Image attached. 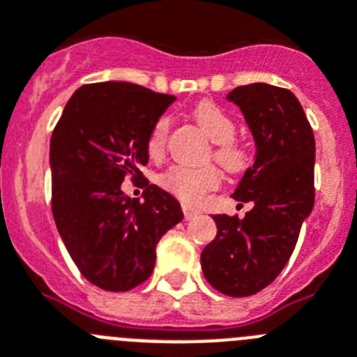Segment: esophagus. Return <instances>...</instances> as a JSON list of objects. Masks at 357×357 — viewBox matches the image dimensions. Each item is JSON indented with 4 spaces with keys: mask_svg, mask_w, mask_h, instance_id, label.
<instances>
[{
    "mask_svg": "<svg viewBox=\"0 0 357 357\" xmlns=\"http://www.w3.org/2000/svg\"><path fill=\"white\" fill-rule=\"evenodd\" d=\"M183 213H185V218L186 220H192V218H195L199 215V210H195V208L188 206V204H183Z\"/></svg>",
    "mask_w": 357,
    "mask_h": 357,
    "instance_id": "obj_1",
    "label": "esophagus"
}]
</instances>
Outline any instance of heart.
Wrapping results in <instances>:
<instances>
[{
    "instance_id": "heart-1",
    "label": "heart",
    "mask_w": 357,
    "mask_h": 357,
    "mask_svg": "<svg viewBox=\"0 0 357 357\" xmlns=\"http://www.w3.org/2000/svg\"><path fill=\"white\" fill-rule=\"evenodd\" d=\"M194 117L201 130L217 144L215 147V158L227 171H242L247 165V153L243 147L234 142V131L236 124L233 119L220 107L211 101L199 102L194 110ZM167 133H169V119L162 117L155 124L147 139V153L153 158L162 156L165 149ZM162 185L167 190L178 195L185 202H199L206 192L217 188L220 183V174L215 167H188L174 165L162 176Z\"/></svg>"
}]
</instances>
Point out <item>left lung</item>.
I'll list each match as a JSON object with an SVG mask.
<instances>
[{
  "label": "left lung",
  "instance_id": "8db88e82",
  "mask_svg": "<svg viewBox=\"0 0 357 357\" xmlns=\"http://www.w3.org/2000/svg\"><path fill=\"white\" fill-rule=\"evenodd\" d=\"M227 99L240 107L256 146L252 167L233 199L252 202L245 217L215 215L217 236L201 255L202 274L229 297L255 295L290 259L314 204V137L298 99L287 89L250 83Z\"/></svg>",
  "mask_w": 357,
  "mask_h": 357
}]
</instances>
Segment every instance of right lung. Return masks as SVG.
Returning a JSON list of instances; mask_svg holds the SVG:
<instances>
[{
    "instance_id": "1",
    "label": "right lung",
    "mask_w": 357,
    "mask_h": 357,
    "mask_svg": "<svg viewBox=\"0 0 357 357\" xmlns=\"http://www.w3.org/2000/svg\"><path fill=\"white\" fill-rule=\"evenodd\" d=\"M174 96L126 82L79 86L67 101L50 146L51 208L56 229L83 278L128 291L155 268L156 243L183 220L179 202L156 185L142 201L121 190L142 179L147 139Z\"/></svg>"
}]
</instances>
